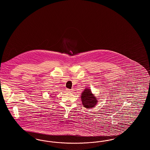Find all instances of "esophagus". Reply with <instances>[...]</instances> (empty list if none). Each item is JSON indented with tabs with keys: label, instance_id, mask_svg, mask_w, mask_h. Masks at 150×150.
<instances>
[{
	"label": "esophagus",
	"instance_id": "obj_1",
	"mask_svg": "<svg viewBox=\"0 0 150 150\" xmlns=\"http://www.w3.org/2000/svg\"><path fill=\"white\" fill-rule=\"evenodd\" d=\"M66 91H67V92H71V89H66Z\"/></svg>",
	"mask_w": 150,
	"mask_h": 150
}]
</instances>
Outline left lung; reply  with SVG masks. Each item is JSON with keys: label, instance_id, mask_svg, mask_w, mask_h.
I'll list each match as a JSON object with an SVG mask.
<instances>
[{"label": "left lung", "instance_id": "obj_1", "mask_svg": "<svg viewBox=\"0 0 150 150\" xmlns=\"http://www.w3.org/2000/svg\"><path fill=\"white\" fill-rule=\"evenodd\" d=\"M81 100L84 107L89 108L94 107L97 103V98L94 96L92 91L89 89H86L81 93Z\"/></svg>", "mask_w": 150, "mask_h": 150}]
</instances>
